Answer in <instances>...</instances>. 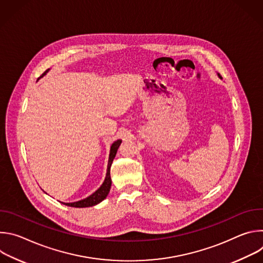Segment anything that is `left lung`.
I'll return each mask as SVG.
<instances>
[{
	"instance_id": "1",
	"label": "left lung",
	"mask_w": 263,
	"mask_h": 263,
	"mask_svg": "<svg viewBox=\"0 0 263 263\" xmlns=\"http://www.w3.org/2000/svg\"><path fill=\"white\" fill-rule=\"evenodd\" d=\"M218 76H219V74H218ZM219 77H220V76H219Z\"/></svg>"
}]
</instances>
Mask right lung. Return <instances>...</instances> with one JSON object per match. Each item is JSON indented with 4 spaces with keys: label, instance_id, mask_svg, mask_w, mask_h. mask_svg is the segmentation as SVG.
Segmentation results:
<instances>
[{
    "label": "right lung",
    "instance_id": "1",
    "mask_svg": "<svg viewBox=\"0 0 263 263\" xmlns=\"http://www.w3.org/2000/svg\"><path fill=\"white\" fill-rule=\"evenodd\" d=\"M48 70H49V69H47V70L43 73V76H44V74H46V72H47ZM121 142H122V140L119 139V140H117V141H115L114 143H112V145H111L106 178H105V181H104V183L102 184V186L100 187V189H99L96 193H93L91 196H89L88 198H86V199H83V200L78 201V202H73V203H63L64 205L69 206V207H78V208L89 207V206L97 205L98 203L102 202V201L107 197V195H108L109 192H110V187H111L110 167H111L112 161H114V159H115V157H116V155H117L118 148H119V146L121 145Z\"/></svg>",
    "mask_w": 263,
    "mask_h": 263
}]
</instances>
